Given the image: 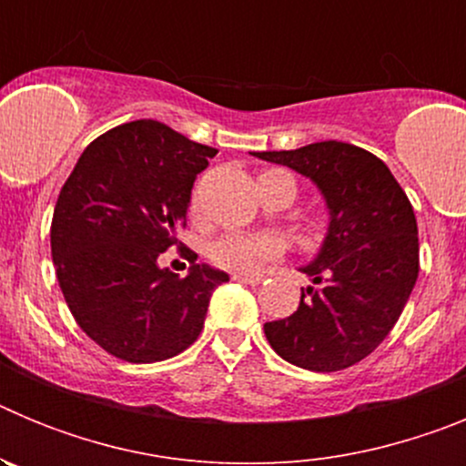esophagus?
<instances>
[{
    "label": "esophagus",
    "mask_w": 466,
    "mask_h": 466,
    "mask_svg": "<svg viewBox=\"0 0 466 466\" xmlns=\"http://www.w3.org/2000/svg\"><path fill=\"white\" fill-rule=\"evenodd\" d=\"M233 279H238V282H245V284H261L263 278H258V275H240V273H233Z\"/></svg>",
    "instance_id": "obj_1"
}]
</instances>
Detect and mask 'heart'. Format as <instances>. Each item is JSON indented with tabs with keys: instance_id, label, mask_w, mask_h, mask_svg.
<instances>
[{
	"instance_id": "heart-1",
	"label": "heart",
	"mask_w": 466,
	"mask_h": 466,
	"mask_svg": "<svg viewBox=\"0 0 466 466\" xmlns=\"http://www.w3.org/2000/svg\"><path fill=\"white\" fill-rule=\"evenodd\" d=\"M284 170H266L263 175ZM261 175V177H263ZM317 238V230H310ZM279 257V242L270 236H252V233H226L208 245V258L214 268L228 273H257L263 263Z\"/></svg>"
}]
</instances>
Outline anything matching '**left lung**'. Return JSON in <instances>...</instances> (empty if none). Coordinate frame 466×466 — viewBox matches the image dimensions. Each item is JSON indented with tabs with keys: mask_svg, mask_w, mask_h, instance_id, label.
I'll return each instance as SVG.
<instances>
[{
	"mask_svg": "<svg viewBox=\"0 0 466 466\" xmlns=\"http://www.w3.org/2000/svg\"><path fill=\"white\" fill-rule=\"evenodd\" d=\"M310 177L331 209L322 252L303 268L294 315L266 322L270 348L308 371H343L392 331L420 273L418 221L409 196L371 151L315 142L294 151H257Z\"/></svg>",
	"mask_w": 466,
	"mask_h": 466,
	"instance_id": "obj_1",
	"label": "left lung"
}]
</instances>
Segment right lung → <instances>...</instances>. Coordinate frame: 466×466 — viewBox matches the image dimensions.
I'll use <instances>...</instances> for the list:
<instances>
[{
    "instance_id": "add662e5",
    "label": "right lung",
    "mask_w": 466,
    "mask_h": 466,
    "mask_svg": "<svg viewBox=\"0 0 466 466\" xmlns=\"http://www.w3.org/2000/svg\"><path fill=\"white\" fill-rule=\"evenodd\" d=\"M214 154L166 123H123L86 147L57 196V282L76 324L116 360L151 364L184 352L203 331L214 287L228 279L177 240ZM170 246L192 263L187 279L157 266Z\"/></svg>"
}]
</instances>
